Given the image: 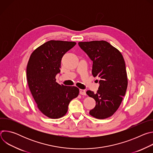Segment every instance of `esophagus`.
<instances>
[{"label": "esophagus", "mask_w": 153, "mask_h": 153, "mask_svg": "<svg viewBox=\"0 0 153 153\" xmlns=\"http://www.w3.org/2000/svg\"><path fill=\"white\" fill-rule=\"evenodd\" d=\"M79 91H80V94H81V95H86V91L84 90L80 89Z\"/></svg>", "instance_id": "obj_1"}]
</instances>
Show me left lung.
<instances>
[{"mask_svg": "<svg viewBox=\"0 0 153 153\" xmlns=\"http://www.w3.org/2000/svg\"><path fill=\"white\" fill-rule=\"evenodd\" d=\"M78 44L93 61V76L100 79L96 93L86 91L87 95L96 101L90 114L99 119L111 117L120 106L128 86L123 56L105 40L80 42Z\"/></svg>", "mask_w": 153, "mask_h": 153, "instance_id": "8db88e82", "label": "left lung"}]
</instances>
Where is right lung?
I'll return each mask as SVG.
<instances>
[{
    "mask_svg": "<svg viewBox=\"0 0 153 153\" xmlns=\"http://www.w3.org/2000/svg\"><path fill=\"white\" fill-rule=\"evenodd\" d=\"M76 44L74 42L48 41L37 48L28 60L27 77L30 90L39 110L49 118L65 116L71 100L79 95L76 86L56 82L63 56Z\"/></svg>",
    "mask_w": 153,
    "mask_h": 153,
    "instance_id": "obj_1",
    "label": "right lung"
}]
</instances>
